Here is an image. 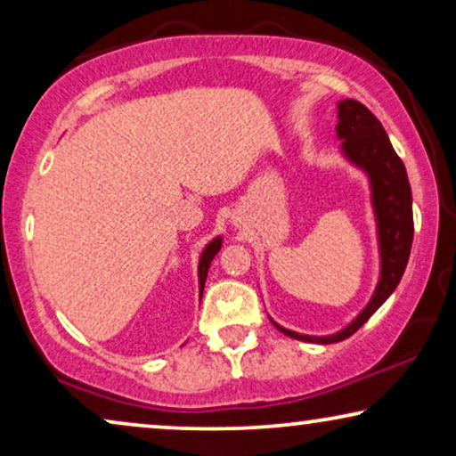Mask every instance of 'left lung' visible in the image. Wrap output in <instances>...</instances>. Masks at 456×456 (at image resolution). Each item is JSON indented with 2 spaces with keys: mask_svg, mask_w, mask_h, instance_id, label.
I'll return each instance as SVG.
<instances>
[{
  "mask_svg": "<svg viewBox=\"0 0 456 456\" xmlns=\"http://www.w3.org/2000/svg\"><path fill=\"white\" fill-rule=\"evenodd\" d=\"M336 134L342 139V151L354 166L363 167L371 183V201L376 209L379 257H382V273L367 307L348 323L345 330L332 336H305L273 323L280 332L290 338L332 345L353 336L376 311L382 307L401 282L407 267L411 245H413V197L404 170L403 159L398 158L386 130L376 116L361 102L345 99L338 103V124Z\"/></svg>",
  "mask_w": 456,
  "mask_h": 456,
  "instance_id": "8db88e82",
  "label": "left lung"
}]
</instances>
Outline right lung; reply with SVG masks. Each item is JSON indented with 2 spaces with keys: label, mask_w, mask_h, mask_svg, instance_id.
I'll return each mask as SVG.
<instances>
[{
  "label": "right lung",
  "mask_w": 456,
  "mask_h": 456,
  "mask_svg": "<svg viewBox=\"0 0 456 456\" xmlns=\"http://www.w3.org/2000/svg\"><path fill=\"white\" fill-rule=\"evenodd\" d=\"M220 247H222V239L217 236V239H214L208 247H205L201 261H199V290H201V295H203L205 278H208V272H209V264H211V259L216 257V253L220 251Z\"/></svg>",
  "instance_id": "add662e5"
}]
</instances>
